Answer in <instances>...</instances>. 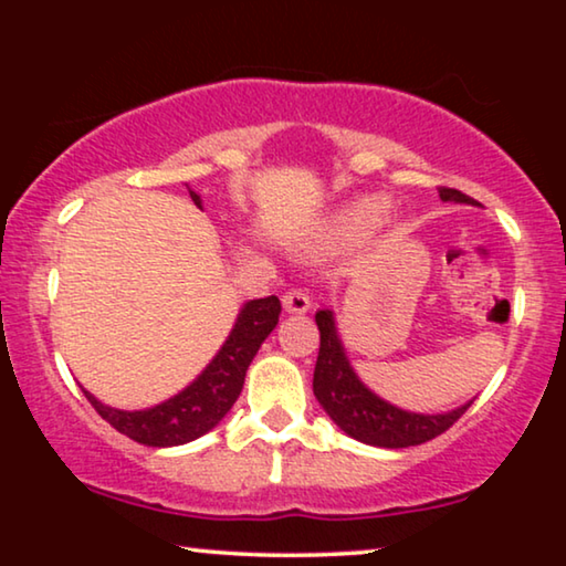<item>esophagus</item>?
I'll list each match as a JSON object with an SVG mask.
<instances>
[{
	"instance_id": "34e87169",
	"label": "esophagus",
	"mask_w": 566,
	"mask_h": 566,
	"mask_svg": "<svg viewBox=\"0 0 566 566\" xmlns=\"http://www.w3.org/2000/svg\"><path fill=\"white\" fill-rule=\"evenodd\" d=\"M283 308L289 314H304L312 308V298H308V293L304 289H291L283 296Z\"/></svg>"
}]
</instances>
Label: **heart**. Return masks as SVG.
I'll use <instances>...</instances> for the list:
<instances>
[{"instance_id":"obj_1","label":"heart","mask_w":566,"mask_h":566,"mask_svg":"<svg viewBox=\"0 0 566 566\" xmlns=\"http://www.w3.org/2000/svg\"><path fill=\"white\" fill-rule=\"evenodd\" d=\"M386 211H389V206H386L384 198L378 196H370V198H360L350 203L343 211L337 213L335 219V231L343 237H366L370 231L378 229L386 219Z\"/></svg>"}]
</instances>
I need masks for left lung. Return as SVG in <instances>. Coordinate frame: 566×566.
<instances>
[{
	"mask_svg": "<svg viewBox=\"0 0 566 566\" xmlns=\"http://www.w3.org/2000/svg\"><path fill=\"white\" fill-rule=\"evenodd\" d=\"M440 198L453 200V203H471L476 200L463 196L461 190L438 188ZM316 327H319V358L314 368V397L319 399L339 430L360 440V443L378 448H409L428 443L446 432L459 417L471 407L467 405L446 415H420L407 412L376 397L366 384L355 376L347 360L345 347L339 343L335 314L329 308L316 312Z\"/></svg>",
	"mask_w": 566,
	"mask_h": 566,
	"instance_id": "obj_1",
	"label": "left lung"
}]
</instances>
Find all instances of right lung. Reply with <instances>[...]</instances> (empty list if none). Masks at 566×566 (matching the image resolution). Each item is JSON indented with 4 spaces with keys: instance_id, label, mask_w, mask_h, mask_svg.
Instances as JSON below:
<instances>
[{
    "instance_id": "add662e5",
    "label": "right lung",
    "mask_w": 566,
    "mask_h": 566,
    "mask_svg": "<svg viewBox=\"0 0 566 566\" xmlns=\"http://www.w3.org/2000/svg\"><path fill=\"white\" fill-rule=\"evenodd\" d=\"M192 203L200 208V196L190 190ZM277 316H281V301L277 296L247 301L242 312L237 316L234 329L227 337V343L216 358L208 363L190 386H185L172 399L161 401L151 409H113L84 391L90 405L97 409V415L105 422H111L115 430L128 436L130 440L151 448H169L190 443L223 420V415L234 407L239 394H242L247 368L265 337L275 329Z\"/></svg>"
}]
</instances>
